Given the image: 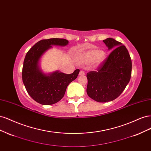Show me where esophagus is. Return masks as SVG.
Masks as SVG:
<instances>
[{"label":"esophagus","instance_id":"obj_1","mask_svg":"<svg viewBox=\"0 0 151 151\" xmlns=\"http://www.w3.org/2000/svg\"><path fill=\"white\" fill-rule=\"evenodd\" d=\"M84 75H85L84 72L83 70H81L79 72V76H84Z\"/></svg>","mask_w":151,"mask_h":151}]
</instances>
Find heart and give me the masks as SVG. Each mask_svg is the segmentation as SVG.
I'll return each instance as SVG.
<instances>
[{"mask_svg": "<svg viewBox=\"0 0 151 151\" xmlns=\"http://www.w3.org/2000/svg\"><path fill=\"white\" fill-rule=\"evenodd\" d=\"M107 57L105 52L97 48H91L77 55L76 60L80 64L87 65L92 63L94 67H98L106 60Z\"/></svg>", "mask_w": 151, "mask_h": 151, "instance_id": "obj_1", "label": "heart"}]
</instances>
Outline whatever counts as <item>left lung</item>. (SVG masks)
I'll return each instance as SVG.
<instances>
[{
  "label": "left lung",
  "instance_id": "1",
  "mask_svg": "<svg viewBox=\"0 0 151 151\" xmlns=\"http://www.w3.org/2000/svg\"><path fill=\"white\" fill-rule=\"evenodd\" d=\"M103 42L113 50L97 71L87 74V94L94 101H113L122 94L129 84L132 73V60L124 45L111 38Z\"/></svg>",
  "mask_w": 151,
  "mask_h": 151
}]
</instances>
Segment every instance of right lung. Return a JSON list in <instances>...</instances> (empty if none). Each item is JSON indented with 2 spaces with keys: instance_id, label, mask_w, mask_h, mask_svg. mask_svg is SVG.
I'll return each instance as SVG.
<instances>
[{
  "instance_id": "1",
  "label": "right lung",
  "mask_w": 151,
  "mask_h": 151,
  "mask_svg": "<svg viewBox=\"0 0 151 151\" xmlns=\"http://www.w3.org/2000/svg\"><path fill=\"white\" fill-rule=\"evenodd\" d=\"M68 43V40L62 38L42 40L26 55L22 72V82L29 95L40 104L50 105L58 102L64 96L68 85L79 74V69L70 74L58 70L45 74L40 68L41 58L52 48V45L64 47Z\"/></svg>"
}]
</instances>
